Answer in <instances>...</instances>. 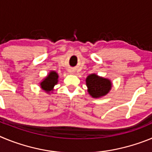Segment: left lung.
<instances>
[{
    "label": "left lung",
    "mask_w": 152,
    "mask_h": 152,
    "mask_svg": "<svg viewBox=\"0 0 152 152\" xmlns=\"http://www.w3.org/2000/svg\"><path fill=\"white\" fill-rule=\"evenodd\" d=\"M86 84L89 94L94 98L104 96L111 89L110 80L99 77L94 74H92L87 77Z\"/></svg>",
    "instance_id": "left-lung-1"
}]
</instances>
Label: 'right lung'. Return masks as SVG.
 Returning a JSON list of instances; mask_svg holds the SVG:
<instances>
[{
  "mask_svg": "<svg viewBox=\"0 0 152 152\" xmlns=\"http://www.w3.org/2000/svg\"><path fill=\"white\" fill-rule=\"evenodd\" d=\"M58 74L55 72H51L48 77L41 83V88L45 91H51L58 82Z\"/></svg>",
  "mask_w": 152,
  "mask_h": 152,
  "instance_id": "add662e5",
  "label": "right lung"
}]
</instances>
